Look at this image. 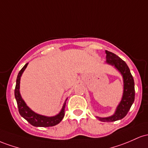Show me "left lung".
Wrapping results in <instances>:
<instances>
[{
	"instance_id": "obj_1",
	"label": "left lung",
	"mask_w": 148,
	"mask_h": 148,
	"mask_svg": "<svg viewBox=\"0 0 148 148\" xmlns=\"http://www.w3.org/2000/svg\"><path fill=\"white\" fill-rule=\"evenodd\" d=\"M106 63L114 66L122 74L124 81V92L122 100L117 107L115 112L108 117H96L101 122H114L124 118L130 110L135 99L134 80L127 64L114 53L106 50Z\"/></svg>"
}]
</instances>
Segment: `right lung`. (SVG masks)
I'll return each instance as SVG.
<instances>
[{"mask_svg": "<svg viewBox=\"0 0 148 148\" xmlns=\"http://www.w3.org/2000/svg\"><path fill=\"white\" fill-rule=\"evenodd\" d=\"M28 64H25V66L19 73H18L17 77H16V86L15 89H14V96L16 101V103H17V107L19 109V112L21 114L22 117L26 119L28 122H29L31 125L34 126V127H53L58 124L59 122L62 120L64 118L65 113H64V110H65L66 102L64 103V106H63L62 109L60 111L59 114H56L53 117H47V116L41 115V114H37L34 112L31 109H30L28 107L26 103L21 98L20 92H19V84H20V79L21 76L24 73V70L27 67ZM67 100V99H66Z\"/></svg>", "mask_w": 148, "mask_h": 148, "instance_id": "1", "label": "right lung"}]
</instances>
